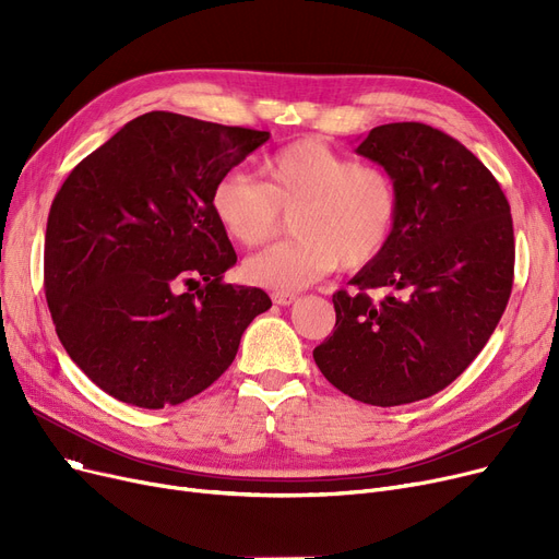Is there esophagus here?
<instances>
[{
	"instance_id": "esophagus-1",
	"label": "esophagus",
	"mask_w": 559,
	"mask_h": 559,
	"mask_svg": "<svg viewBox=\"0 0 559 559\" xmlns=\"http://www.w3.org/2000/svg\"><path fill=\"white\" fill-rule=\"evenodd\" d=\"M272 301L276 306H292L299 301V297L295 295V292H272Z\"/></svg>"
}]
</instances>
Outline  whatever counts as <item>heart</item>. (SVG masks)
<instances>
[{
  "instance_id": "heart-1",
  "label": "heart",
  "mask_w": 559,
  "mask_h": 559,
  "mask_svg": "<svg viewBox=\"0 0 559 559\" xmlns=\"http://www.w3.org/2000/svg\"><path fill=\"white\" fill-rule=\"evenodd\" d=\"M262 181L228 171L215 183L211 205L228 238L245 247L267 242L292 214L297 233L245 260L249 283L297 292L337 270H358L383 251L401 211L394 176L378 165H360L331 144L304 138L272 154L260 167Z\"/></svg>"
}]
</instances>
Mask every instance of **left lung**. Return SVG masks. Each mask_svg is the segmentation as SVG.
Segmentation results:
<instances>
[{"label": "left lung", "instance_id": "left-lung-1", "mask_svg": "<svg viewBox=\"0 0 559 559\" xmlns=\"http://www.w3.org/2000/svg\"><path fill=\"white\" fill-rule=\"evenodd\" d=\"M360 156L385 167L401 211L388 247L333 295L335 331L314 362L350 399L392 407L428 399L476 360L514 278L510 203L491 171L444 131L394 122ZM383 286L380 302L369 288Z\"/></svg>", "mask_w": 559, "mask_h": 559}]
</instances>
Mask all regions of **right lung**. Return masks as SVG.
Here are the masks:
<instances>
[{"label": "right lung", "mask_w": 559, "mask_h": 559, "mask_svg": "<svg viewBox=\"0 0 559 559\" xmlns=\"http://www.w3.org/2000/svg\"><path fill=\"white\" fill-rule=\"evenodd\" d=\"M267 131L152 110L85 156L51 201L45 297L76 367L117 401L179 405L230 367L272 308L224 283L238 255L211 192Z\"/></svg>", "instance_id": "1"}]
</instances>
